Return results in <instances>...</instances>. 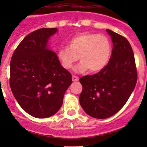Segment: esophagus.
<instances>
[{
	"label": "esophagus",
	"mask_w": 147,
	"mask_h": 147,
	"mask_svg": "<svg viewBox=\"0 0 147 147\" xmlns=\"http://www.w3.org/2000/svg\"><path fill=\"white\" fill-rule=\"evenodd\" d=\"M72 81H73V82H78V81H79V78L77 76H75V75H72Z\"/></svg>",
	"instance_id": "34e87169"
}]
</instances>
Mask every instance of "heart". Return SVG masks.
I'll return each mask as SVG.
<instances>
[{"mask_svg":"<svg viewBox=\"0 0 147 147\" xmlns=\"http://www.w3.org/2000/svg\"><path fill=\"white\" fill-rule=\"evenodd\" d=\"M112 54L109 39L97 33L82 32L75 35L68 42V47L57 52V58L63 67L69 69L80 59L81 63L75 67L78 72L87 69L91 72L101 71L106 67Z\"/></svg>","mask_w":147,"mask_h":147,"instance_id":"b5f03b06","label":"heart"}]
</instances>
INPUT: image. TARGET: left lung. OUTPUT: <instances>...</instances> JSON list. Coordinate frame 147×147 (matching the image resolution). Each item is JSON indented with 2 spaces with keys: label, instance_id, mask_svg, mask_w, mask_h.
Masks as SVG:
<instances>
[{
  "label": "left lung",
  "instance_id": "obj_1",
  "mask_svg": "<svg viewBox=\"0 0 147 147\" xmlns=\"http://www.w3.org/2000/svg\"><path fill=\"white\" fill-rule=\"evenodd\" d=\"M113 48L109 63L97 74L82 77L80 103L84 112L97 119L113 116L123 107L136 86L137 72L134 55L124 37L106 30Z\"/></svg>",
  "mask_w": 147,
  "mask_h": 147
}]
</instances>
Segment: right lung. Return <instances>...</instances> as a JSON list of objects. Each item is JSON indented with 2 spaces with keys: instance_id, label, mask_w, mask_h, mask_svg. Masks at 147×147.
Returning a JSON list of instances; mask_svg holds the SVG:
<instances>
[{
  "instance_id": "obj_1",
  "label": "right lung",
  "mask_w": 147,
  "mask_h": 147,
  "mask_svg": "<svg viewBox=\"0 0 147 147\" xmlns=\"http://www.w3.org/2000/svg\"><path fill=\"white\" fill-rule=\"evenodd\" d=\"M57 28H40L28 35L13 53L10 85L20 106L31 116L47 118L58 112L72 75L48 47Z\"/></svg>"
}]
</instances>
